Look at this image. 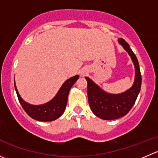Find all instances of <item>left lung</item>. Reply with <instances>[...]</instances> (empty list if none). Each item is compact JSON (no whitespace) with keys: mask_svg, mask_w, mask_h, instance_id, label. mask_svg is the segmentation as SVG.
Instances as JSON below:
<instances>
[{"mask_svg":"<svg viewBox=\"0 0 158 158\" xmlns=\"http://www.w3.org/2000/svg\"><path fill=\"white\" fill-rule=\"evenodd\" d=\"M118 43L128 52L135 66L133 85L122 93L111 94L102 89L89 77H85L88 83L87 93L91 110L97 117L104 120H114L128 114L141 90V75L138 59L126 41L121 38L118 39Z\"/></svg>","mask_w":158,"mask_h":158,"instance_id":"left-lung-1","label":"left lung"}]
</instances>
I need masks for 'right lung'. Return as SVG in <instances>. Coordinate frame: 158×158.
Instances as JSON below:
<instances>
[{
    "label": "right lung",
    "mask_w": 158,
    "mask_h": 158,
    "mask_svg": "<svg viewBox=\"0 0 158 158\" xmlns=\"http://www.w3.org/2000/svg\"><path fill=\"white\" fill-rule=\"evenodd\" d=\"M78 79H79L78 75L69 78L63 84L61 88L52 99L45 104L38 105V106L29 104L25 102L20 97L15 82H14V87L20 105L30 117L39 122H52L59 118L63 114L67 104L68 95L70 89L75 82L78 80Z\"/></svg>",
    "instance_id": "1"
}]
</instances>
